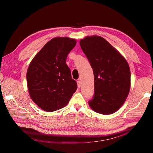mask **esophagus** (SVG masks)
Returning a JSON list of instances; mask_svg holds the SVG:
<instances>
[{
	"label": "esophagus",
	"instance_id": "obj_1",
	"mask_svg": "<svg viewBox=\"0 0 153 153\" xmlns=\"http://www.w3.org/2000/svg\"><path fill=\"white\" fill-rule=\"evenodd\" d=\"M77 86H78L79 88H80L81 86H82V82H81V81H80V80H77Z\"/></svg>",
	"mask_w": 153,
	"mask_h": 153
}]
</instances>
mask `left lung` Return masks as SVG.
Returning <instances> with one entry per match:
<instances>
[{
    "label": "left lung",
    "instance_id": "left-lung-1",
    "mask_svg": "<svg viewBox=\"0 0 153 153\" xmlns=\"http://www.w3.org/2000/svg\"><path fill=\"white\" fill-rule=\"evenodd\" d=\"M80 45L94 73V93L89 105L97 113H115L130 90L131 73L126 60L100 36L86 37Z\"/></svg>",
    "mask_w": 153,
    "mask_h": 153
}]
</instances>
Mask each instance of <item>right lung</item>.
Wrapping results in <instances>:
<instances>
[{
    "mask_svg": "<svg viewBox=\"0 0 153 153\" xmlns=\"http://www.w3.org/2000/svg\"><path fill=\"white\" fill-rule=\"evenodd\" d=\"M76 40L55 37L50 40L31 62L27 73L33 101L43 110L53 112L66 106L77 88L66 64Z\"/></svg>",
    "mask_w": 153,
    "mask_h": 153,
    "instance_id": "1",
    "label": "right lung"
}]
</instances>
